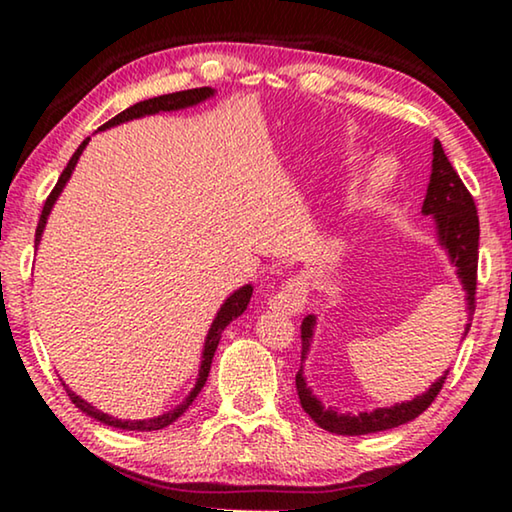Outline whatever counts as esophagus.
I'll return each instance as SVG.
<instances>
[{"instance_id": "esophagus-1", "label": "esophagus", "mask_w": 512, "mask_h": 512, "mask_svg": "<svg viewBox=\"0 0 512 512\" xmlns=\"http://www.w3.org/2000/svg\"><path fill=\"white\" fill-rule=\"evenodd\" d=\"M307 302V284L305 280H300V277H293V280L284 282L280 289L275 293H271V298H268V307L273 311H282V314L287 316H296L302 311Z\"/></svg>"}]
</instances>
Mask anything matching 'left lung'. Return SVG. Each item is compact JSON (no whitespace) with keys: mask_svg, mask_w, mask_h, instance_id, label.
Listing matches in <instances>:
<instances>
[{"mask_svg":"<svg viewBox=\"0 0 512 512\" xmlns=\"http://www.w3.org/2000/svg\"><path fill=\"white\" fill-rule=\"evenodd\" d=\"M422 214L431 216L433 228H436L438 246L445 250V255L456 268V277L465 291V311L467 323L465 334L470 329V320L474 314V293H476V259H479V216H476L474 198L467 192L465 185L454 171L452 162L447 160L443 144L433 140V160L431 176L427 185V196L422 203ZM316 332V316L307 314L300 325L302 339V357L300 370L296 375V391L305 413L314 420L318 427H323L336 436H366V433L386 431L400 427L418 418L422 411L429 409V404L436 400V395L443 388L447 372L440 375L427 391L415 395L409 402H395L393 406H379L372 411L359 413H339L334 406H325L320 397L311 391L305 377V359L311 350ZM463 334V336H465Z\"/></svg>","mask_w":512,"mask_h":512,"instance_id":"1","label":"left lung"}]
</instances>
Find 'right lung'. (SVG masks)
I'll return each mask as SVG.
<instances>
[{
	"label": "right lung",
	"mask_w": 512,
	"mask_h": 512,
	"mask_svg": "<svg viewBox=\"0 0 512 512\" xmlns=\"http://www.w3.org/2000/svg\"><path fill=\"white\" fill-rule=\"evenodd\" d=\"M214 94L216 92L212 88H194V90L162 94V97L146 99V101L135 103V106H131V108H126L124 112H119L117 117H112L110 121H106V124H103L99 131H108V128H115L119 124H126V121H133V119H142V117H149V115H160V112H176V110L192 108V106H198V103L212 99ZM88 142H90V137H88V140H83L79 149H76V153L72 155V160L67 162L65 171L60 173V178H58V183L54 187V192L49 194L45 207H42V216H40V223H38V230H36V248L40 246L42 232H45V228H47L49 214H51V210H54L58 196L63 194V189L69 183V178H72V173L76 169V162H79L81 153L85 151V146H88ZM250 296H253V284H244V287H239L235 293H230V296L223 300V305L219 307V311H216V316L212 320L210 329H207V336H205V343H203V354H201V366H198L196 384H194L192 391H189V395L185 397V400L176 406V409H171V411L162 413V415H155V418H149V420H119V418H115V415L103 413L101 409H97V406H92L88 400H83L81 395H76L72 388H69L65 381H63V386H65V391L69 395V400H72L76 406H79V409L85 415H90V418H94L97 422L108 424V427H115V429L155 431V429L169 427L171 422H176L180 415H183L189 409V406H192V402L196 400V395L201 393V388L205 386V381H207V375H210V366H212L216 345H219V341H221V332L232 323V320L244 314L246 307H248V302H250Z\"/></svg>",
	"instance_id": "right-lung-1"
}]
</instances>
